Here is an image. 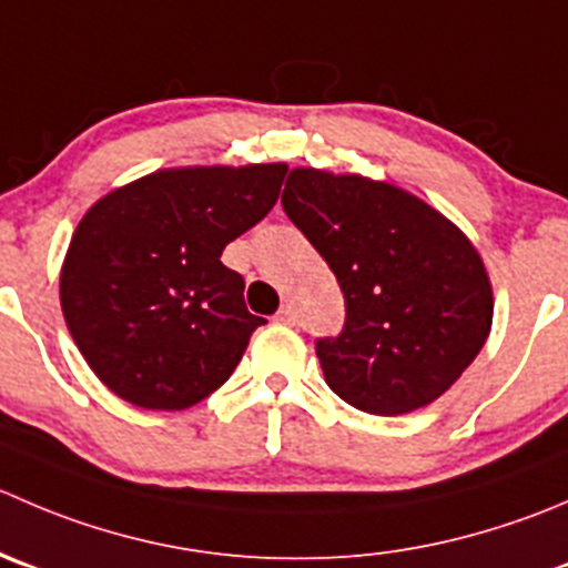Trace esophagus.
<instances>
[{
	"label": "esophagus",
	"instance_id": "1",
	"mask_svg": "<svg viewBox=\"0 0 568 568\" xmlns=\"http://www.w3.org/2000/svg\"><path fill=\"white\" fill-rule=\"evenodd\" d=\"M274 318H277V322H283V324H294V311H291V305H283Z\"/></svg>",
	"mask_w": 568,
	"mask_h": 568
}]
</instances>
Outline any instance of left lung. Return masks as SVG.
I'll use <instances>...</instances> for the list:
<instances>
[{
    "label": "left lung",
    "instance_id": "8db88e82",
    "mask_svg": "<svg viewBox=\"0 0 568 568\" xmlns=\"http://www.w3.org/2000/svg\"><path fill=\"white\" fill-rule=\"evenodd\" d=\"M283 211L344 291V329L316 341L329 388L374 416L436 402L491 333L471 241L418 196L357 174L294 169Z\"/></svg>",
    "mask_w": 568,
    "mask_h": 568
}]
</instances>
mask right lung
I'll use <instances>...</instances> for the list:
<instances>
[{"label":"right lung","mask_w":568,"mask_h":568,"mask_svg":"<svg viewBox=\"0 0 568 568\" xmlns=\"http://www.w3.org/2000/svg\"><path fill=\"white\" fill-rule=\"evenodd\" d=\"M285 163L166 169L110 191L82 216L60 272L77 349L130 405L183 410L227 383L250 335L230 241L274 207Z\"/></svg>","instance_id":"right-lung-1"}]
</instances>
